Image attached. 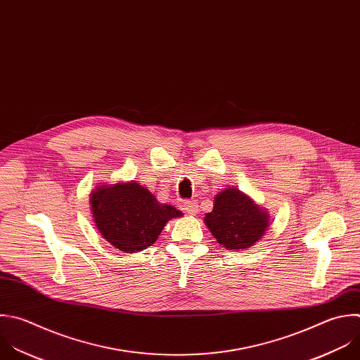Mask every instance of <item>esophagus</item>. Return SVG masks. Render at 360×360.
<instances>
[{"label":"esophagus","instance_id":"1","mask_svg":"<svg viewBox=\"0 0 360 360\" xmlns=\"http://www.w3.org/2000/svg\"><path fill=\"white\" fill-rule=\"evenodd\" d=\"M184 209L189 214H196L198 213V200H186L184 203Z\"/></svg>","mask_w":360,"mask_h":360}]
</instances>
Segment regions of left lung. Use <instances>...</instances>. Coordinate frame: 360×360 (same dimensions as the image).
<instances>
[{"mask_svg": "<svg viewBox=\"0 0 360 360\" xmlns=\"http://www.w3.org/2000/svg\"><path fill=\"white\" fill-rule=\"evenodd\" d=\"M270 216L248 195L226 188L214 196L205 223L216 242L227 250H245L257 243L269 227Z\"/></svg>", "mask_w": 360, "mask_h": 360, "instance_id": "1", "label": "left lung"}]
</instances>
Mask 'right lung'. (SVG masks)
<instances>
[{"instance_id": "add662e5", "label": "right lung", "mask_w": 360, "mask_h": 360, "mask_svg": "<svg viewBox=\"0 0 360 360\" xmlns=\"http://www.w3.org/2000/svg\"><path fill=\"white\" fill-rule=\"evenodd\" d=\"M91 214L105 240L126 253L153 246L164 226L181 210L164 205L137 182L100 185L90 193Z\"/></svg>"}]
</instances>
